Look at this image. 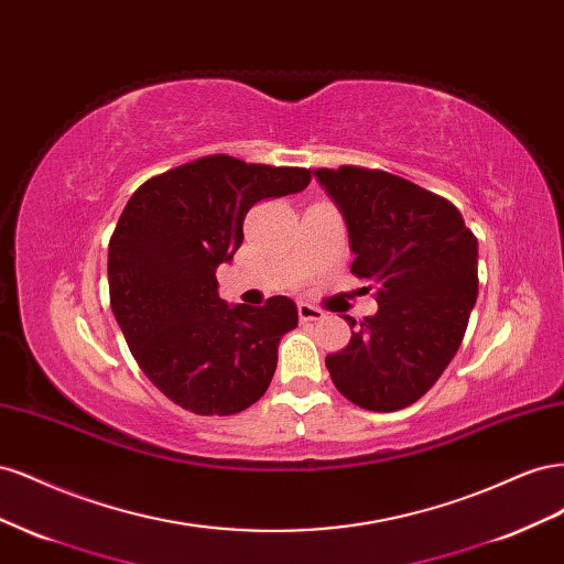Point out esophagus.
Here are the masks:
<instances>
[{"label": "esophagus", "instance_id": "34e87169", "mask_svg": "<svg viewBox=\"0 0 564 564\" xmlns=\"http://www.w3.org/2000/svg\"><path fill=\"white\" fill-rule=\"evenodd\" d=\"M322 317H324V313L317 311L315 305L299 303V319H301V322H317V319H322Z\"/></svg>", "mask_w": 564, "mask_h": 564}]
</instances>
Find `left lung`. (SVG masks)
I'll return each mask as SVG.
<instances>
[{"instance_id": "8db88e82", "label": "left lung", "mask_w": 564, "mask_h": 564, "mask_svg": "<svg viewBox=\"0 0 564 564\" xmlns=\"http://www.w3.org/2000/svg\"><path fill=\"white\" fill-rule=\"evenodd\" d=\"M315 178L346 220L350 272L379 301L324 362L340 395L398 412L431 390L460 346L477 299V240L452 202L400 176L340 166Z\"/></svg>"}]
</instances>
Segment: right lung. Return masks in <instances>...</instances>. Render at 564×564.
Here are the masks:
<instances>
[{
	"label": "right lung",
	"instance_id": "obj_1",
	"mask_svg": "<svg viewBox=\"0 0 564 564\" xmlns=\"http://www.w3.org/2000/svg\"><path fill=\"white\" fill-rule=\"evenodd\" d=\"M308 183V169L212 155L145 181L127 202L108 247L110 305L135 362L178 406L230 416L263 398L296 303L228 305L216 268L240 249L256 202Z\"/></svg>",
	"mask_w": 564,
	"mask_h": 564
}]
</instances>
